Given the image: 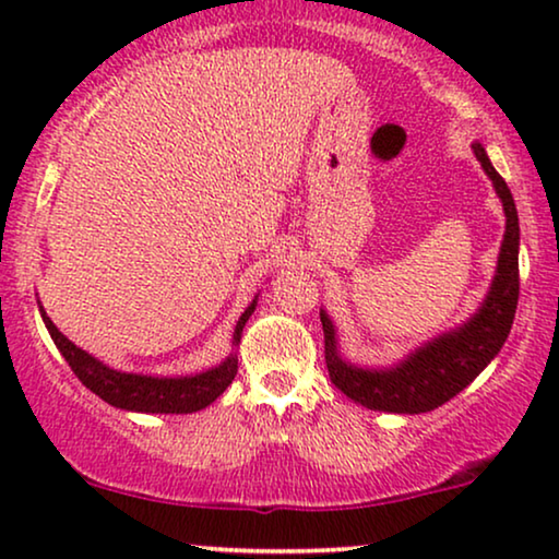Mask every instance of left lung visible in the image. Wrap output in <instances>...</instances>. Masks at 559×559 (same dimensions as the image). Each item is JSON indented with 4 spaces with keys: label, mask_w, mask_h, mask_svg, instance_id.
<instances>
[{
    "label": "left lung",
    "mask_w": 559,
    "mask_h": 559,
    "mask_svg": "<svg viewBox=\"0 0 559 559\" xmlns=\"http://www.w3.org/2000/svg\"><path fill=\"white\" fill-rule=\"evenodd\" d=\"M480 167L493 180L496 193L507 213V234H503L499 272H496L491 293H488L484 308L465 323L461 331L440 335L438 341L427 343L389 371H364L356 366L343 364L335 354L333 323L325 312H320V323L325 333V364L335 389H341L348 400L369 409L404 412V415H419L430 412L457 392H463L480 371L491 364L499 354L503 341L509 338L511 323L519 302V216L514 198L507 180L493 170L491 159L480 144H473Z\"/></svg>",
    "instance_id": "8db88e82"
}]
</instances>
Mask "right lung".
Returning <instances> with one entry per match:
<instances>
[{
	"instance_id": "1",
	"label": "right lung",
	"mask_w": 559,
	"mask_h": 559,
	"mask_svg": "<svg viewBox=\"0 0 559 559\" xmlns=\"http://www.w3.org/2000/svg\"><path fill=\"white\" fill-rule=\"evenodd\" d=\"M257 302H251L243 316L236 323L234 343L241 341V331L247 325L251 312H254ZM43 312L45 328H48L50 338L56 341V346L63 358L71 366L75 377L83 381V386L102 396L104 402H109L111 407L119 409H132V412H159V415H188V412H198L209 407L211 402H216L221 394L226 392V386L231 384L239 369V358L228 356L224 364L216 369L195 373V377H180V379H155V377H140V373H121L114 371L102 361H96L94 356H88L86 350L73 346L63 333L52 325V320Z\"/></svg>"
}]
</instances>
